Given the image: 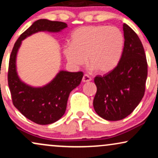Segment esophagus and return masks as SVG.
Segmentation results:
<instances>
[{
    "mask_svg": "<svg viewBox=\"0 0 158 158\" xmlns=\"http://www.w3.org/2000/svg\"><path fill=\"white\" fill-rule=\"evenodd\" d=\"M90 81H91V77L87 74H85L82 77V82H88Z\"/></svg>",
    "mask_w": 158,
    "mask_h": 158,
    "instance_id": "obj_1",
    "label": "esophagus"
}]
</instances>
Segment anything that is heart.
Returning <instances> with one entry per match:
<instances>
[{
    "mask_svg": "<svg viewBox=\"0 0 158 158\" xmlns=\"http://www.w3.org/2000/svg\"><path fill=\"white\" fill-rule=\"evenodd\" d=\"M124 48V36L117 27L90 25L77 28L71 34V43L65 44L64 54L73 66L87 61L92 70L106 73L119 63Z\"/></svg>",
    "mask_w": 158,
    "mask_h": 158,
    "instance_id": "heart-1",
    "label": "heart"
}]
</instances>
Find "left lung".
Masks as SVG:
<instances>
[{"label":"left lung","instance_id":"left-lung-1","mask_svg":"<svg viewBox=\"0 0 158 158\" xmlns=\"http://www.w3.org/2000/svg\"><path fill=\"white\" fill-rule=\"evenodd\" d=\"M124 48L118 64L106 75L94 79L97 90L94 108L99 117L117 121L131 114L142 100L148 65L141 41L136 32L123 23Z\"/></svg>","mask_w":158,"mask_h":158}]
</instances>
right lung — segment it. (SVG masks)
Returning a JSON list of instances; mask_svg holds the SVG:
<instances>
[{
  "instance_id": "add662e5",
  "label": "right lung",
  "mask_w": 158,
  "mask_h": 158,
  "mask_svg": "<svg viewBox=\"0 0 158 158\" xmlns=\"http://www.w3.org/2000/svg\"><path fill=\"white\" fill-rule=\"evenodd\" d=\"M68 27L61 21H36L23 32L14 44L9 63L8 85L12 102L21 114L39 125L51 124L64 114L70 92L80 84L82 72L60 70L54 79L42 87H33L21 81L17 72L16 59L23 40L39 32H59Z\"/></svg>"
}]
</instances>
